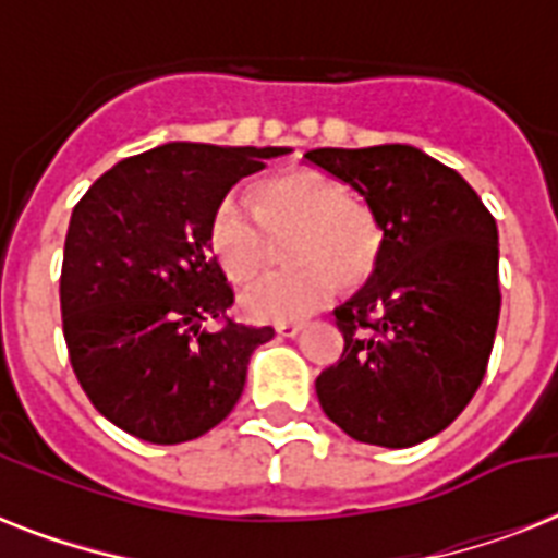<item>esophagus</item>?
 Returning <instances> with one entry per match:
<instances>
[{"label":"esophagus","mask_w":558,"mask_h":558,"mask_svg":"<svg viewBox=\"0 0 558 558\" xmlns=\"http://www.w3.org/2000/svg\"><path fill=\"white\" fill-rule=\"evenodd\" d=\"M301 330H304V324H278V327H275V332H278L280 339H295Z\"/></svg>","instance_id":"obj_1"}]
</instances>
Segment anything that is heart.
Segmentation results:
<instances>
[{
  "label": "heart",
  "mask_w": 558,
  "mask_h": 558,
  "mask_svg": "<svg viewBox=\"0 0 558 558\" xmlns=\"http://www.w3.org/2000/svg\"><path fill=\"white\" fill-rule=\"evenodd\" d=\"M254 202L257 214L240 196H226L208 226L210 254L234 283H248L266 266L269 236L263 227L269 234H283L295 226L287 260L298 266L266 275L240 301L252 322H304L339 295L341 280H365L379 260L381 228L373 210L350 199L348 187L318 170H289L266 179L254 191Z\"/></svg>",
  "instance_id": "obj_1"
}]
</instances>
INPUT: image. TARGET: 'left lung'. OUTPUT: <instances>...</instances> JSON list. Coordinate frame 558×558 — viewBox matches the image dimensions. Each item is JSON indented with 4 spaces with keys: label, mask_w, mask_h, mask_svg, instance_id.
<instances>
[{
    "label": "left lung",
    "mask_w": 558,
    "mask_h": 558,
    "mask_svg": "<svg viewBox=\"0 0 558 558\" xmlns=\"http://www.w3.org/2000/svg\"><path fill=\"white\" fill-rule=\"evenodd\" d=\"M304 159L353 187L381 228L371 280L336 310L344 353L315 393L353 440L408 449L454 423L484 379L501 313L498 228L466 179L408 144Z\"/></svg>",
    "instance_id": "8db88e82"
}]
</instances>
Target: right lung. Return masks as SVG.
<instances>
[{
    "instance_id": "obj_1",
    "label": "right lung",
    "mask_w": 558,
    "mask_h": 558,
    "mask_svg": "<svg viewBox=\"0 0 558 558\" xmlns=\"http://www.w3.org/2000/svg\"><path fill=\"white\" fill-rule=\"evenodd\" d=\"M287 147L161 144L116 168L74 205L60 313L74 376L109 423L138 440H196L231 414L248 359L275 336L226 310L234 292L210 257L226 193ZM219 320V331L201 324Z\"/></svg>"
}]
</instances>
